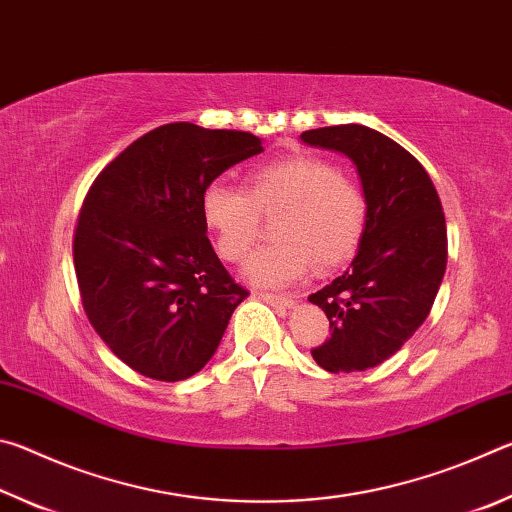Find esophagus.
Segmentation results:
<instances>
[{"mask_svg":"<svg viewBox=\"0 0 512 512\" xmlns=\"http://www.w3.org/2000/svg\"><path fill=\"white\" fill-rule=\"evenodd\" d=\"M259 298H262L264 302H268V305H273V307H293V296H282V293H268V291H262V293H257Z\"/></svg>","mask_w":512,"mask_h":512,"instance_id":"34e87169","label":"esophagus"}]
</instances>
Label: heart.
Returning <instances> with one entry per match:
<instances>
[{"label":"heart","instance_id":"b5f03b06","mask_svg":"<svg viewBox=\"0 0 512 512\" xmlns=\"http://www.w3.org/2000/svg\"><path fill=\"white\" fill-rule=\"evenodd\" d=\"M201 210L216 235V250L232 264L253 253L262 216L280 212L273 225L277 241L257 250L246 264V277L264 287H284L300 280L314 262L320 271H329L357 253L368 198L332 162L291 155L250 171L246 189L212 180Z\"/></svg>","mask_w":512,"mask_h":512}]
</instances>
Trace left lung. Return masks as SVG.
I'll list each match as a JSON object with an SVG mask.
<instances>
[{
	"instance_id": "1",
	"label": "left lung",
	"mask_w": 512,
	"mask_h": 512,
	"mask_svg": "<svg viewBox=\"0 0 512 512\" xmlns=\"http://www.w3.org/2000/svg\"><path fill=\"white\" fill-rule=\"evenodd\" d=\"M300 140L348 155L368 198L357 257L309 296L329 320V336L311 357L327 372L375 368L411 339L436 300L447 266L443 205L422 164L379 131L325 126Z\"/></svg>"
}]
</instances>
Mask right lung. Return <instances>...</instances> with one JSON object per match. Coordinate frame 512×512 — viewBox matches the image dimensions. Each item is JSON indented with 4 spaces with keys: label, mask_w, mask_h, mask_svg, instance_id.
I'll return each instance as SVG.
<instances>
[{
    "label": "right lung",
    "mask_w": 512,
    "mask_h": 512,
    "mask_svg": "<svg viewBox=\"0 0 512 512\" xmlns=\"http://www.w3.org/2000/svg\"><path fill=\"white\" fill-rule=\"evenodd\" d=\"M262 151L253 133L173 121L92 183L72 244L81 302L101 341L140 375H196L248 298L207 239L201 198L225 169Z\"/></svg>",
    "instance_id": "1"
}]
</instances>
